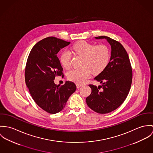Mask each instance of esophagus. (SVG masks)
I'll return each mask as SVG.
<instances>
[{
    "instance_id": "obj_1",
    "label": "esophagus",
    "mask_w": 153,
    "mask_h": 153,
    "mask_svg": "<svg viewBox=\"0 0 153 153\" xmlns=\"http://www.w3.org/2000/svg\"><path fill=\"white\" fill-rule=\"evenodd\" d=\"M82 85H80V84H76V87H77V88H80Z\"/></svg>"
}]
</instances>
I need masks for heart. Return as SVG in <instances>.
Masks as SVG:
<instances>
[{"instance_id":"heart-1","label":"heart","mask_w":153,"mask_h":153,"mask_svg":"<svg viewBox=\"0 0 153 153\" xmlns=\"http://www.w3.org/2000/svg\"><path fill=\"white\" fill-rule=\"evenodd\" d=\"M72 50L74 53L83 57L81 68L73 69L68 74L71 82L82 84L91 76V73L99 74L107 68L110 59V52L105 45H94L86 41H81L75 44ZM71 56L69 51H63L60 56V62L63 68H70Z\"/></svg>"}]
</instances>
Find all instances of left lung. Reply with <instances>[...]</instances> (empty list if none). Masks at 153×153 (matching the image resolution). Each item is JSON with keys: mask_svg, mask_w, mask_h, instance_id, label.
I'll return each mask as SVG.
<instances>
[{"mask_svg": "<svg viewBox=\"0 0 153 153\" xmlns=\"http://www.w3.org/2000/svg\"><path fill=\"white\" fill-rule=\"evenodd\" d=\"M95 38L107 40L111 48V57L107 68L94 78L102 85H88L91 93L86 102L95 112L106 114L117 109L127 97L132 83V68L128 54L120 42L104 36Z\"/></svg>", "mask_w": 153, "mask_h": 153, "instance_id": "1", "label": "left lung"}]
</instances>
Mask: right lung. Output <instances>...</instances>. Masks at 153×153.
Segmentation results:
<instances>
[{
	"label": "right lung",
	"instance_id": "right-lung-1",
	"mask_svg": "<svg viewBox=\"0 0 153 153\" xmlns=\"http://www.w3.org/2000/svg\"><path fill=\"white\" fill-rule=\"evenodd\" d=\"M70 43L54 37H46L34 45L27 60L26 85L35 102L51 114L62 111L76 90L72 82L60 85L54 81L56 76L64 77L57 53Z\"/></svg>",
	"mask_w": 153,
	"mask_h": 153
}]
</instances>
